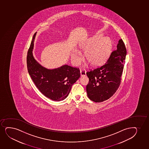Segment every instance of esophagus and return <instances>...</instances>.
<instances>
[{
  "label": "esophagus",
  "instance_id": "1",
  "mask_svg": "<svg viewBox=\"0 0 149 149\" xmlns=\"http://www.w3.org/2000/svg\"><path fill=\"white\" fill-rule=\"evenodd\" d=\"M81 76H85L86 75V71L84 69H81L80 70Z\"/></svg>",
  "mask_w": 149,
  "mask_h": 149
}]
</instances>
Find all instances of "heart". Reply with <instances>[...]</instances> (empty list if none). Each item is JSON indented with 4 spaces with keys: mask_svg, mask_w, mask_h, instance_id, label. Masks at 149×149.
I'll list each match as a JSON object with an SVG mask.
<instances>
[{
    "mask_svg": "<svg viewBox=\"0 0 149 149\" xmlns=\"http://www.w3.org/2000/svg\"><path fill=\"white\" fill-rule=\"evenodd\" d=\"M112 41L108 37L102 35H95L79 45V49L85 51L86 60L93 67L103 65L108 60L112 49ZM74 63L77 65L81 60L80 52L75 50L72 55Z\"/></svg>",
    "mask_w": 149,
    "mask_h": 149,
    "instance_id": "heart-1",
    "label": "heart"
}]
</instances>
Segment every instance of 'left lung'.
<instances>
[{"mask_svg": "<svg viewBox=\"0 0 149 149\" xmlns=\"http://www.w3.org/2000/svg\"><path fill=\"white\" fill-rule=\"evenodd\" d=\"M126 54L125 44L122 39L119 40L117 50L111 53L106 63L86 72L89 82L86 89L91 100L103 102L116 91L121 82Z\"/></svg>", "mask_w": 149, "mask_h": 149, "instance_id": "1", "label": "left lung"}]
</instances>
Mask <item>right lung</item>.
Instances as JSON below:
<instances>
[{
	"mask_svg": "<svg viewBox=\"0 0 149 149\" xmlns=\"http://www.w3.org/2000/svg\"><path fill=\"white\" fill-rule=\"evenodd\" d=\"M35 33L28 51L27 65L29 75L36 87L44 95L52 100H64L70 93L73 84L81 76L79 68L65 65L54 69L41 65L33 55Z\"/></svg>",
	"mask_w": 149,
	"mask_h": 149,
	"instance_id": "add662e5",
	"label": "right lung"
}]
</instances>
